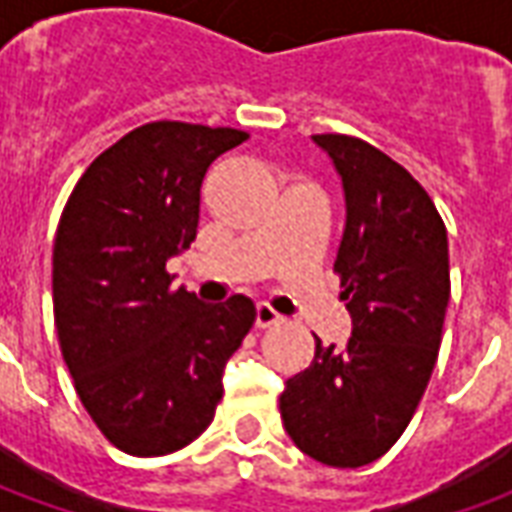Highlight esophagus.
<instances>
[{
	"instance_id": "obj_1",
	"label": "esophagus",
	"mask_w": 512,
	"mask_h": 512,
	"mask_svg": "<svg viewBox=\"0 0 512 512\" xmlns=\"http://www.w3.org/2000/svg\"><path fill=\"white\" fill-rule=\"evenodd\" d=\"M279 321H282V315H279L271 304H257V326H260V329L277 326Z\"/></svg>"
}]
</instances>
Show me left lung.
<instances>
[{
    "instance_id": "8db88e82",
    "label": "left lung",
    "mask_w": 512,
    "mask_h": 512,
    "mask_svg": "<svg viewBox=\"0 0 512 512\" xmlns=\"http://www.w3.org/2000/svg\"><path fill=\"white\" fill-rule=\"evenodd\" d=\"M343 178L345 230L334 271L354 332L345 348L315 337V359L288 378L279 414L315 461L356 469L406 430L439 356L450 301L447 227L397 161L345 134H315Z\"/></svg>"
}]
</instances>
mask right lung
I'll return each mask as SVG.
<instances>
[{
    "label": "right lung",
    "mask_w": 512,
    "mask_h": 512,
    "mask_svg": "<svg viewBox=\"0 0 512 512\" xmlns=\"http://www.w3.org/2000/svg\"><path fill=\"white\" fill-rule=\"evenodd\" d=\"M238 128L158 120L106 147L71 191L51 260L54 326L87 414L117 450L156 458L211 425L255 304H202L167 260L197 238L200 186Z\"/></svg>",
    "instance_id": "right-lung-1"
}]
</instances>
